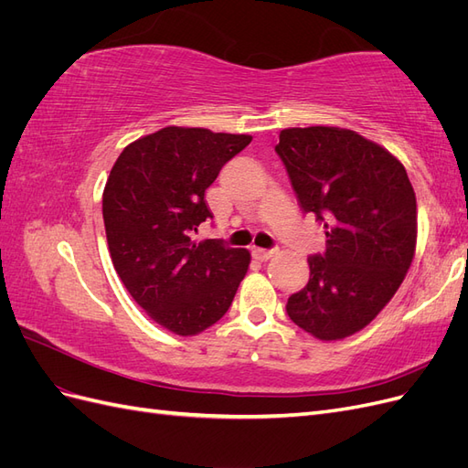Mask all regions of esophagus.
I'll return each mask as SVG.
<instances>
[{"label":"esophagus","mask_w":468,"mask_h":468,"mask_svg":"<svg viewBox=\"0 0 468 468\" xmlns=\"http://www.w3.org/2000/svg\"><path fill=\"white\" fill-rule=\"evenodd\" d=\"M275 253V250H265V248H253V256L258 260H269Z\"/></svg>","instance_id":"obj_1"}]
</instances>
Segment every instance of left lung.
I'll use <instances>...</instances> for the list:
<instances>
[{
	"label": "left lung",
	"mask_w": 468,
	"mask_h": 468,
	"mask_svg": "<svg viewBox=\"0 0 468 468\" xmlns=\"http://www.w3.org/2000/svg\"><path fill=\"white\" fill-rule=\"evenodd\" d=\"M275 152L301 210L325 229L308 258L306 287L289 318L324 342L369 324L399 291L416 250V195L404 165L361 134L335 126L285 129Z\"/></svg>",
	"instance_id": "obj_1"
}]
</instances>
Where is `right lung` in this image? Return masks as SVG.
<instances>
[{"label":"right lung","mask_w":468,"mask_h":468,"mask_svg":"<svg viewBox=\"0 0 468 468\" xmlns=\"http://www.w3.org/2000/svg\"><path fill=\"white\" fill-rule=\"evenodd\" d=\"M248 134L165 129L126 146L103 193L109 251L121 281L154 322L195 335L230 308L250 251L222 239L195 242L212 212L205 191Z\"/></svg>","instance_id":"add662e5"}]
</instances>
